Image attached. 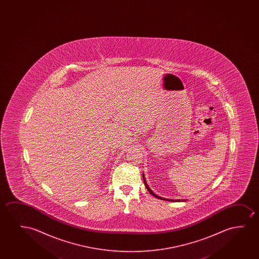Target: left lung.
<instances>
[{"label":"left lung","mask_w":259,"mask_h":259,"mask_svg":"<svg viewBox=\"0 0 259 259\" xmlns=\"http://www.w3.org/2000/svg\"><path fill=\"white\" fill-rule=\"evenodd\" d=\"M143 181H144V184H145L146 188H147V189H148V191L151 194V195H154L155 197H156V198L161 199V200H166V201H170V202H174V200H171V199H164L162 198V197H160V196H157V195L155 194V193H153L152 190L149 188V186L147 185V182H146L145 178H144V176H143ZM176 202H181V200H175Z\"/></svg>","instance_id":"obj_1"}]
</instances>
